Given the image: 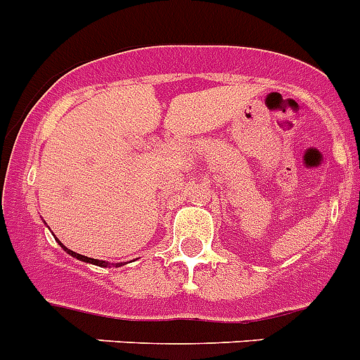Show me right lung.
Instances as JSON below:
<instances>
[{
	"mask_svg": "<svg viewBox=\"0 0 360 360\" xmlns=\"http://www.w3.org/2000/svg\"><path fill=\"white\" fill-rule=\"evenodd\" d=\"M58 244L63 248V250L67 251V253L70 255V257H75V259L82 260V262H87V264H94V266H100V268H110V266H115V268H120L122 264H110V262H105V260H96V259H89V257H84V255L79 253H75V251H70L69 248H65V245L61 244V242H58Z\"/></svg>",
	"mask_w": 360,
	"mask_h": 360,
	"instance_id": "add662e5",
	"label": "right lung"
}]
</instances>
